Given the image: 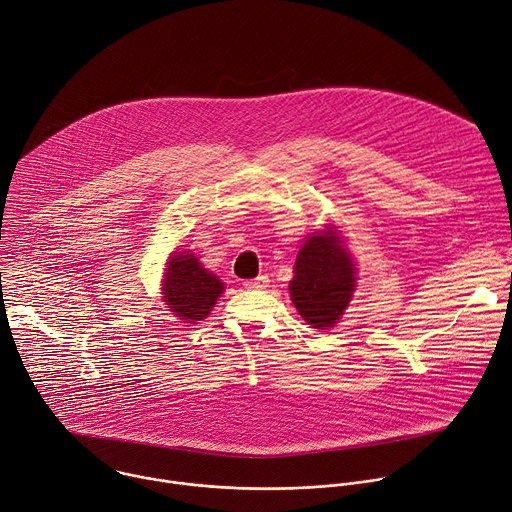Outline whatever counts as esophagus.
<instances>
[{
    "instance_id": "1",
    "label": "esophagus",
    "mask_w": 512,
    "mask_h": 512,
    "mask_svg": "<svg viewBox=\"0 0 512 512\" xmlns=\"http://www.w3.org/2000/svg\"><path fill=\"white\" fill-rule=\"evenodd\" d=\"M247 289H251V291H261V289H265L267 285H269V279H267V275H259L257 279H249V281H245L243 283Z\"/></svg>"
}]
</instances>
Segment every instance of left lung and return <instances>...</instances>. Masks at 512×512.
<instances>
[{
    "label": "left lung",
    "instance_id": "1",
    "mask_svg": "<svg viewBox=\"0 0 512 512\" xmlns=\"http://www.w3.org/2000/svg\"><path fill=\"white\" fill-rule=\"evenodd\" d=\"M289 281L291 301L315 329L333 327L356 291V263L335 227L313 233L297 253Z\"/></svg>",
    "mask_w": 512,
    "mask_h": 512
}]
</instances>
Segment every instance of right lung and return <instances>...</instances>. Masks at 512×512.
Wrapping results in <instances>:
<instances>
[{
	"label": "right lung",
	"instance_id": "add662e5",
	"mask_svg": "<svg viewBox=\"0 0 512 512\" xmlns=\"http://www.w3.org/2000/svg\"><path fill=\"white\" fill-rule=\"evenodd\" d=\"M225 291L223 281L191 253H173L162 279V297L183 323L205 319Z\"/></svg>",
	"mask_w": 512,
	"mask_h": 512
}]
</instances>
